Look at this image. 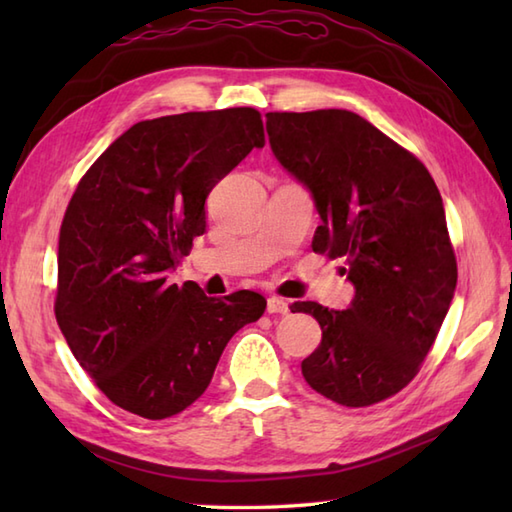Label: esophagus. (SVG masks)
<instances>
[{"label":"esophagus","instance_id":"obj_1","mask_svg":"<svg viewBox=\"0 0 512 512\" xmlns=\"http://www.w3.org/2000/svg\"><path fill=\"white\" fill-rule=\"evenodd\" d=\"M266 310H268V314H288L290 312V303L284 297H275L273 295V297H268Z\"/></svg>","mask_w":512,"mask_h":512}]
</instances>
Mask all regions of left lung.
Instances as JSON below:
<instances>
[{
  "instance_id": "8db88e82",
  "label": "left lung",
  "mask_w": 512,
  "mask_h": 512,
  "mask_svg": "<svg viewBox=\"0 0 512 512\" xmlns=\"http://www.w3.org/2000/svg\"><path fill=\"white\" fill-rule=\"evenodd\" d=\"M266 132L321 215L312 250L343 257L356 290L347 310L290 306L323 332L301 374L339 405L369 407L411 383L451 306L458 264L440 191L416 156L354 112H268Z\"/></svg>"
}]
</instances>
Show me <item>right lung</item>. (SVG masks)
<instances>
[{
	"label": "right lung",
	"instance_id": "obj_1",
	"mask_svg": "<svg viewBox=\"0 0 512 512\" xmlns=\"http://www.w3.org/2000/svg\"><path fill=\"white\" fill-rule=\"evenodd\" d=\"M264 143L253 107L140 121L76 187L59 233L54 314L76 361L121 409L147 420L184 411L231 336L264 314L257 292L215 299L165 275L206 231L211 189Z\"/></svg>",
	"mask_w": 512,
	"mask_h": 512
}]
</instances>
